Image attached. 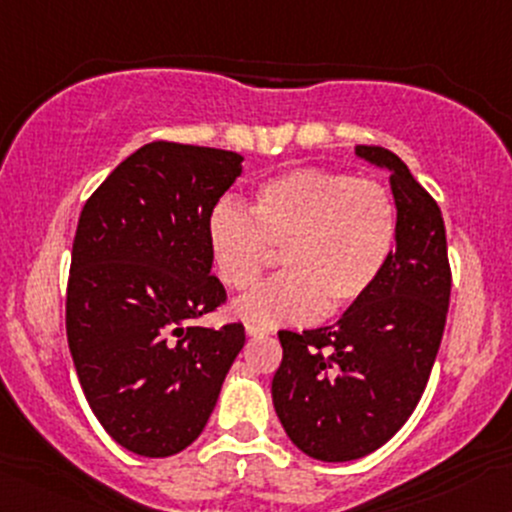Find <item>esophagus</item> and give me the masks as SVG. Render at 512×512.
<instances>
[{"label": "esophagus", "instance_id": "1", "mask_svg": "<svg viewBox=\"0 0 512 512\" xmlns=\"http://www.w3.org/2000/svg\"><path fill=\"white\" fill-rule=\"evenodd\" d=\"M245 333L250 335V338H260V335H267V333H269V328H265V325L247 323V325H245Z\"/></svg>", "mask_w": 512, "mask_h": 512}]
</instances>
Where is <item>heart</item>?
Listing matches in <instances>:
<instances>
[{
	"label": "heart",
	"mask_w": 512,
	"mask_h": 512,
	"mask_svg": "<svg viewBox=\"0 0 512 512\" xmlns=\"http://www.w3.org/2000/svg\"><path fill=\"white\" fill-rule=\"evenodd\" d=\"M206 240L218 277L235 291L252 289L272 250H282L286 272L235 303V313L265 328L308 323L374 289L396 250V204L374 179L306 167L262 182L250 211L218 201Z\"/></svg>",
	"instance_id": "1"
}]
</instances>
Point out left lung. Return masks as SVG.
<instances>
[{
  "mask_svg": "<svg viewBox=\"0 0 512 512\" xmlns=\"http://www.w3.org/2000/svg\"><path fill=\"white\" fill-rule=\"evenodd\" d=\"M357 155L391 170L398 240L376 286L325 328L279 330L274 411L301 452L350 462L389 442L411 418L440 350L452 269L437 201L406 162L379 145Z\"/></svg>",
  "mask_w": 512,
  "mask_h": 512,
  "instance_id": "obj_1",
  "label": "left lung"
}]
</instances>
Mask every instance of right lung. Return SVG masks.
Returning a JSON list of instances; mask_svg holds the SVG:
<instances>
[{
  "label": "right lung",
  "instance_id": "1",
  "mask_svg": "<svg viewBox=\"0 0 512 512\" xmlns=\"http://www.w3.org/2000/svg\"><path fill=\"white\" fill-rule=\"evenodd\" d=\"M243 155L155 140L87 199L72 243L65 328L101 428L140 457L189 447L213 411L243 323L201 328L226 303L206 221Z\"/></svg>",
  "mask_w": 512,
  "mask_h": 512
}]
</instances>
